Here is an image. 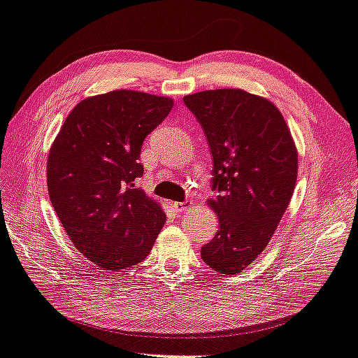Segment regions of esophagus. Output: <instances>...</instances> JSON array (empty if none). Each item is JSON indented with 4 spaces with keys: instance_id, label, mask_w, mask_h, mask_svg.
<instances>
[{
    "instance_id": "34e87169",
    "label": "esophagus",
    "mask_w": 358,
    "mask_h": 358,
    "mask_svg": "<svg viewBox=\"0 0 358 358\" xmlns=\"http://www.w3.org/2000/svg\"><path fill=\"white\" fill-rule=\"evenodd\" d=\"M194 205V201L192 200H184V201H174L173 203V208H174V211H178V213H182V211H185V210H189V208Z\"/></svg>"
}]
</instances>
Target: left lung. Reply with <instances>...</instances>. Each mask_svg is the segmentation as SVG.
Here are the masks:
<instances>
[{
  "instance_id": "1",
  "label": "left lung",
  "mask_w": 358,
  "mask_h": 358,
  "mask_svg": "<svg viewBox=\"0 0 358 358\" xmlns=\"http://www.w3.org/2000/svg\"><path fill=\"white\" fill-rule=\"evenodd\" d=\"M200 122L214 162L208 200L219 230L201 246L214 272L238 273L266 248L293 196L298 150L283 115L243 90H210L184 97Z\"/></svg>"
}]
</instances>
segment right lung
I'll return each mask as SVG.
<instances>
[{"label": "right lung", "mask_w": 358, "mask_h": 358, "mask_svg": "<svg viewBox=\"0 0 358 358\" xmlns=\"http://www.w3.org/2000/svg\"><path fill=\"white\" fill-rule=\"evenodd\" d=\"M174 106L171 97L118 90L69 113L48 155V192L71 243L102 271L144 261L166 221L136 179L142 142Z\"/></svg>", "instance_id": "obj_1"}]
</instances>
